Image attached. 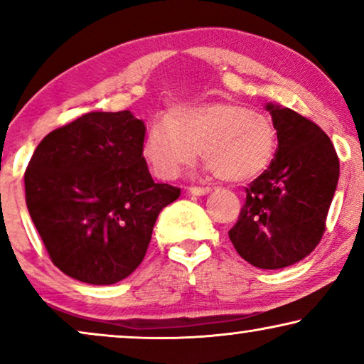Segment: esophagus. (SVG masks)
Returning <instances> with one entry per match:
<instances>
[{
	"instance_id": "1",
	"label": "esophagus",
	"mask_w": 364,
	"mask_h": 364,
	"mask_svg": "<svg viewBox=\"0 0 364 364\" xmlns=\"http://www.w3.org/2000/svg\"><path fill=\"white\" fill-rule=\"evenodd\" d=\"M187 192L192 193V196H205V193L210 192V188L208 187H188Z\"/></svg>"
}]
</instances>
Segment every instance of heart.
I'll use <instances>...</instances> for the list:
<instances>
[{
	"label": "heart",
	"mask_w": 364,
	"mask_h": 364,
	"mask_svg": "<svg viewBox=\"0 0 364 364\" xmlns=\"http://www.w3.org/2000/svg\"><path fill=\"white\" fill-rule=\"evenodd\" d=\"M278 146L268 116L232 101L177 106L149 124L144 157L157 177L176 178L200 149L203 162L225 182L252 181L267 171Z\"/></svg>",
	"instance_id": "heart-1"
}]
</instances>
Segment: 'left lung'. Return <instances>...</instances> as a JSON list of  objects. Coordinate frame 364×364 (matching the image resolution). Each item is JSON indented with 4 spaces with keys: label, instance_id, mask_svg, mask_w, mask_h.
Segmentation results:
<instances>
[{
    "label": "left lung",
    "instance_id": "left-lung-1",
    "mask_svg": "<svg viewBox=\"0 0 364 364\" xmlns=\"http://www.w3.org/2000/svg\"><path fill=\"white\" fill-rule=\"evenodd\" d=\"M278 147L265 172L245 187L228 237L243 260L263 270L290 267L315 250L326 228L340 161L330 137L310 119L268 104Z\"/></svg>",
    "mask_w": 364,
    "mask_h": 364
}]
</instances>
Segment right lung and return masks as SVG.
<instances>
[{
    "mask_svg": "<svg viewBox=\"0 0 364 364\" xmlns=\"http://www.w3.org/2000/svg\"><path fill=\"white\" fill-rule=\"evenodd\" d=\"M131 111L87 112L39 142L24 172L34 227L63 273L112 285L146 257L159 212L181 188L156 183Z\"/></svg>",
    "mask_w": 364,
    "mask_h": 364,
    "instance_id": "obj_1",
    "label": "right lung"
}]
</instances>
